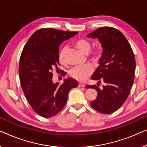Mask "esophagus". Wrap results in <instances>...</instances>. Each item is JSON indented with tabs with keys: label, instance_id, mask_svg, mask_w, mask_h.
I'll return each mask as SVG.
<instances>
[{
	"label": "esophagus",
	"instance_id": "esophagus-1",
	"mask_svg": "<svg viewBox=\"0 0 147 147\" xmlns=\"http://www.w3.org/2000/svg\"><path fill=\"white\" fill-rule=\"evenodd\" d=\"M78 86H79V87L84 88V87H85V84H81V83H79V84H78Z\"/></svg>",
	"mask_w": 147,
	"mask_h": 147
}]
</instances>
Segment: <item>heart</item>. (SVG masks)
<instances>
[{
    "mask_svg": "<svg viewBox=\"0 0 147 147\" xmlns=\"http://www.w3.org/2000/svg\"><path fill=\"white\" fill-rule=\"evenodd\" d=\"M76 48L80 51V53L83 54H87L89 52L90 49V44L88 41L84 40V39H79L76 40L74 43ZM100 53L98 51H95L92 53V55L94 58L98 57ZM59 60L61 63H65L64 60V50L62 51L59 55ZM93 71V67L89 64H86L84 65H80L75 67L69 71V74L71 77L75 78L78 81H84L86 78L90 76Z\"/></svg>",
    "mask_w": 147,
    "mask_h": 147,
    "instance_id": "b5f03b06",
    "label": "heart"
}]
</instances>
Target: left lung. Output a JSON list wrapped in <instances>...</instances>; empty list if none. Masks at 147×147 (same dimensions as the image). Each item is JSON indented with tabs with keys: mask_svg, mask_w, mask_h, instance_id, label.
I'll list each match as a JSON object with an SVG mask.
<instances>
[{
	"mask_svg": "<svg viewBox=\"0 0 147 147\" xmlns=\"http://www.w3.org/2000/svg\"><path fill=\"white\" fill-rule=\"evenodd\" d=\"M98 38L102 49L99 66L91 76L98 83L103 81V88L96 85L86 86L97 91L90 105L102 114L117 111L127 100L134 82L136 67L135 55L123 33L112 27H100L87 35Z\"/></svg>",
	"mask_w": 147,
	"mask_h": 147,
	"instance_id": "left-lung-1",
	"label": "left lung"
}]
</instances>
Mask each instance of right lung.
Masks as SVG:
<instances>
[{
  "label": "right lung",
  "instance_id": "add662e5",
  "mask_svg": "<svg viewBox=\"0 0 147 147\" xmlns=\"http://www.w3.org/2000/svg\"><path fill=\"white\" fill-rule=\"evenodd\" d=\"M76 34L42 28L33 33L24 45L18 67L20 84L30 105L40 117L58 114L65 106L70 90L78 86L72 78L64 80L61 85L52 79L53 70L59 71L60 45Z\"/></svg>",
  "mask_w": 147,
  "mask_h": 147
}]
</instances>
